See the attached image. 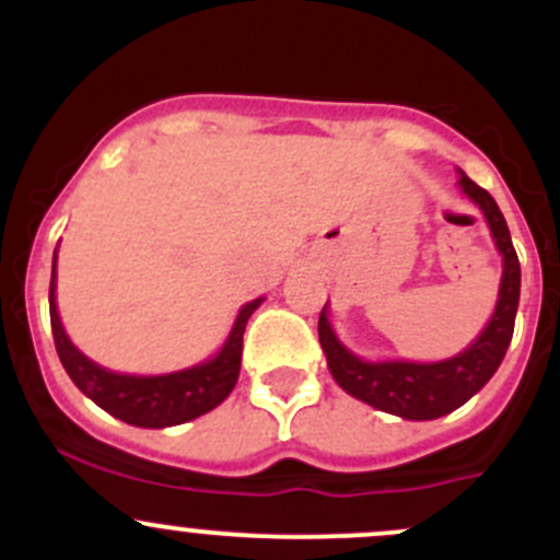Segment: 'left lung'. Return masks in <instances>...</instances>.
Segmentation results:
<instances>
[{"label": "left lung", "mask_w": 560, "mask_h": 560, "mask_svg": "<svg viewBox=\"0 0 560 560\" xmlns=\"http://www.w3.org/2000/svg\"><path fill=\"white\" fill-rule=\"evenodd\" d=\"M457 184H460L463 195L471 197L479 211L485 213L495 248L504 257L499 303H495L488 327L479 332L471 347H466L455 358L439 360V363H404V360L369 363L338 341L330 319H327V303L319 312V343L322 352L327 354V369H330L332 380L352 398L387 411V415L404 417V420H436L466 404L499 371L512 332H515V314L517 303H521V262H517V252L512 246L506 219L493 197L482 186L474 184L466 173H460Z\"/></svg>", "instance_id": "left-lung-1"}]
</instances>
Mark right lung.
<instances>
[{
    "mask_svg": "<svg viewBox=\"0 0 560 560\" xmlns=\"http://www.w3.org/2000/svg\"><path fill=\"white\" fill-rule=\"evenodd\" d=\"M56 252H54V270H50V330H54L56 352H59L61 365L75 382V387L83 395L94 400L100 409L107 415L118 417L121 422L138 428H171L189 422L195 417L206 415V411L217 409L230 393H233L235 382H238L241 371V352H244V330L248 316L254 308L262 303V298L246 303L238 312L233 330H230L228 341L219 349L217 358L208 363L191 365L186 371H175V374L162 376H129V374H113L103 369L94 360H89L75 343L67 338L65 327H61L59 312H56Z\"/></svg>",
    "mask_w": 560,
    "mask_h": 560,
    "instance_id": "right-lung-1",
    "label": "right lung"
}]
</instances>
